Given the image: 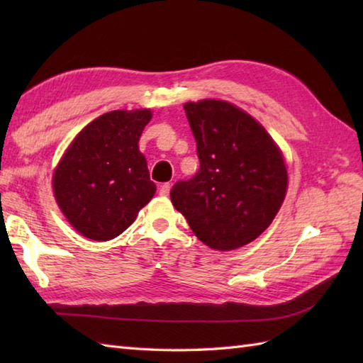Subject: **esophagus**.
Listing matches in <instances>:
<instances>
[{
	"mask_svg": "<svg viewBox=\"0 0 363 363\" xmlns=\"http://www.w3.org/2000/svg\"><path fill=\"white\" fill-rule=\"evenodd\" d=\"M169 189H172V186H169V182L162 184V186L159 187V194H160L162 196H168V194H169Z\"/></svg>",
	"mask_w": 363,
	"mask_h": 363,
	"instance_id": "esophagus-1",
	"label": "esophagus"
}]
</instances>
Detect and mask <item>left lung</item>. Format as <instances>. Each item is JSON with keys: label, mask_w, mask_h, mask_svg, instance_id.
Here are the masks:
<instances>
[{"label": "left lung", "mask_w": 363, "mask_h": 363, "mask_svg": "<svg viewBox=\"0 0 363 363\" xmlns=\"http://www.w3.org/2000/svg\"><path fill=\"white\" fill-rule=\"evenodd\" d=\"M199 169L169 196L190 229L212 250L230 251L272 225L287 191L281 150L259 121L220 99L184 104Z\"/></svg>", "instance_id": "left-lung-1"}]
</instances>
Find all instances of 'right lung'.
<instances>
[{
    "mask_svg": "<svg viewBox=\"0 0 363 363\" xmlns=\"http://www.w3.org/2000/svg\"><path fill=\"white\" fill-rule=\"evenodd\" d=\"M151 117L150 109L99 115L74 137L54 169V198L84 237L112 240L133 225L156 194L138 151Z\"/></svg>",
    "mask_w": 363,
    "mask_h": 363,
    "instance_id": "right-lung-1",
    "label": "right lung"
}]
</instances>
